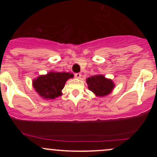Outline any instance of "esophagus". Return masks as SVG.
Wrapping results in <instances>:
<instances>
[{
  "mask_svg": "<svg viewBox=\"0 0 157 157\" xmlns=\"http://www.w3.org/2000/svg\"><path fill=\"white\" fill-rule=\"evenodd\" d=\"M75 77H76V78L80 79V77H81V74L80 73H76L75 75Z\"/></svg>",
  "mask_w": 157,
  "mask_h": 157,
  "instance_id": "obj_1",
  "label": "esophagus"
}]
</instances>
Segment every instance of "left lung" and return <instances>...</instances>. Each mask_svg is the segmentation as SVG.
Returning <instances> with one entry per match:
<instances>
[{"label": "left lung", "mask_w": 157, "mask_h": 157, "mask_svg": "<svg viewBox=\"0 0 157 157\" xmlns=\"http://www.w3.org/2000/svg\"><path fill=\"white\" fill-rule=\"evenodd\" d=\"M88 88L97 97H105L111 93L115 85L112 80L102 75H96L86 79Z\"/></svg>", "instance_id": "8db88e82"}]
</instances>
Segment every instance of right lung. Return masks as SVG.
<instances>
[{
	"label": "right lung",
	"mask_w": 157,
	"mask_h": 157,
	"mask_svg": "<svg viewBox=\"0 0 157 157\" xmlns=\"http://www.w3.org/2000/svg\"><path fill=\"white\" fill-rule=\"evenodd\" d=\"M69 72L49 71L40 75L32 81V86L37 94L45 100H54L63 94L62 90L68 79L73 78Z\"/></svg>",
	"instance_id": "add662e5"
}]
</instances>
